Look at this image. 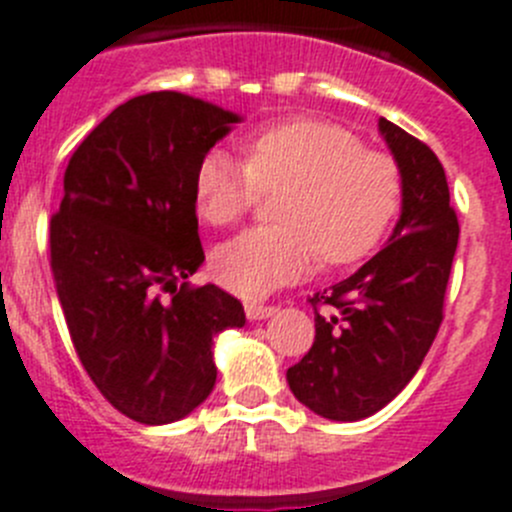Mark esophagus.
I'll return each instance as SVG.
<instances>
[{"label": "esophagus", "mask_w": 512, "mask_h": 512, "mask_svg": "<svg viewBox=\"0 0 512 512\" xmlns=\"http://www.w3.org/2000/svg\"><path fill=\"white\" fill-rule=\"evenodd\" d=\"M271 314H276V307L261 302H246V317L248 320H269Z\"/></svg>", "instance_id": "obj_1"}]
</instances>
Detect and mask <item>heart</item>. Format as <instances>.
I'll list each match as a JSON object with an SVG mask.
<instances>
[{"label": "heart", "instance_id": "heart-1", "mask_svg": "<svg viewBox=\"0 0 512 512\" xmlns=\"http://www.w3.org/2000/svg\"><path fill=\"white\" fill-rule=\"evenodd\" d=\"M248 162L215 147L192 177L198 215L231 225L264 190H289L279 225H256L213 251V274L241 297H264L297 281L314 256L330 266L353 264L373 251L401 203L393 157L365 149L345 126L292 119L253 134Z\"/></svg>", "mask_w": 512, "mask_h": 512}]
</instances>
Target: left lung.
Instances as JSON below:
<instances>
[{
  "label": "left lung",
  "instance_id": "left-lung-1",
  "mask_svg": "<svg viewBox=\"0 0 512 512\" xmlns=\"http://www.w3.org/2000/svg\"><path fill=\"white\" fill-rule=\"evenodd\" d=\"M378 131L401 172L398 223L368 264L312 294L314 342L287 370L297 401L330 421L368 419L414 378L442 325L459 241L437 154L388 119ZM320 303L333 314L317 313Z\"/></svg>",
  "mask_w": 512,
  "mask_h": 512
}]
</instances>
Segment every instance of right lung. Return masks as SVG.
Segmentation results:
<instances>
[{
    "label": "right lung",
    "mask_w": 512,
    "mask_h": 512,
    "mask_svg": "<svg viewBox=\"0 0 512 512\" xmlns=\"http://www.w3.org/2000/svg\"><path fill=\"white\" fill-rule=\"evenodd\" d=\"M238 121L187 93H144L116 106L65 170L50 220L60 307L91 381L139 424L198 409L218 378L215 335L246 325L236 297L215 284L187 287L205 261L195 167Z\"/></svg>",
    "instance_id": "add662e5"
}]
</instances>
